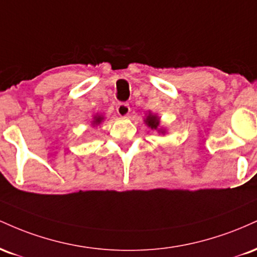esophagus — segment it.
Returning a JSON list of instances; mask_svg holds the SVG:
<instances>
[{"label": "esophagus", "instance_id": "esophagus-1", "mask_svg": "<svg viewBox=\"0 0 257 257\" xmlns=\"http://www.w3.org/2000/svg\"><path fill=\"white\" fill-rule=\"evenodd\" d=\"M116 110L120 117H126L131 112V106L128 102H118L116 106Z\"/></svg>", "mask_w": 257, "mask_h": 257}]
</instances>
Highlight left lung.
Masks as SVG:
<instances>
[{
	"mask_svg": "<svg viewBox=\"0 0 257 257\" xmlns=\"http://www.w3.org/2000/svg\"><path fill=\"white\" fill-rule=\"evenodd\" d=\"M145 124L151 128L152 131H157L159 134L164 135L167 133V129L163 128V126H159L161 125V118L157 116L156 113H152L151 111H149V113L146 114V118L144 119Z\"/></svg>",
	"mask_w": 257,
	"mask_h": 257,
	"instance_id": "obj_1",
	"label": "left lung"
}]
</instances>
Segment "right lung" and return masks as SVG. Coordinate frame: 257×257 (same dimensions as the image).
Listing matches in <instances>:
<instances>
[{
  "label": "right lung",
  "instance_id": "obj_1",
  "mask_svg": "<svg viewBox=\"0 0 257 257\" xmlns=\"http://www.w3.org/2000/svg\"><path fill=\"white\" fill-rule=\"evenodd\" d=\"M105 118H106V117H105L104 113L94 114L93 118H91V120H90V125L93 126V128H95V126H98L99 124H101V123L105 120Z\"/></svg>",
  "mask_w": 257,
  "mask_h": 257
}]
</instances>
